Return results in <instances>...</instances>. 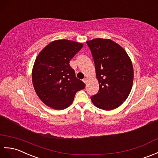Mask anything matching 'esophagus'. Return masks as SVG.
Returning a JSON list of instances; mask_svg holds the SVG:
<instances>
[{
  "mask_svg": "<svg viewBox=\"0 0 158 158\" xmlns=\"http://www.w3.org/2000/svg\"><path fill=\"white\" fill-rule=\"evenodd\" d=\"M88 80H89L88 78H84L83 81H84V82H85V84H87V82H88Z\"/></svg>",
  "mask_w": 158,
  "mask_h": 158,
  "instance_id": "esophagus-1",
  "label": "esophagus"
}]
</instances>
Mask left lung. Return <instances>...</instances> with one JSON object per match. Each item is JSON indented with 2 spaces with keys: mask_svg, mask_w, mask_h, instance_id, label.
<instances>
[{
  "mask_svg": "<svg viewBox=\"0 0 158 158\" xmlns=\"http://www.w3.org/2000/svg\"><path fill=\"white\" fill-rule=\"evenodd\" d=\"M94 62L99 90L90 97L94 106L110 111L120 107L131 93L134 70L131 58L120 44L107 38L86 41Z\"/></svg>",
  "mask_w": 158,
  "mask_h": 158,
  "instance_id": "1",
  "label": "left lung"
}]
</instances>
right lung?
Wrapping results in <instances>:
<instances>
[{"label": "right lung", "mask_w": 158, "mask_h": 158, "mask_svg": "<svg viewBox=\"0 0 158 158\" xmlns=\"http://www.w3.org/2000/svg\"><path fill=\"white\" fill-rule=\"evenodd\" d=\"M82 47V43L75 41L57 40L38 55L31 78L35 92L48 107L64 110L72 103L77 91L85 87L69 65V61Z\"/></svg>", "instance_id": "right-lung-1"}]
</instances>
